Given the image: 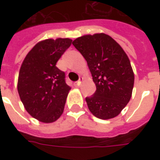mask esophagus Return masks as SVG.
I'll return each instance as SVG.
<instances>
[{"mask_svg":"<svg viewBox=\"0 0 160 160\" xmlns=\"http://www.w3.org/2000/svg\"><path fill=\"white\" fill-rule=\"evenodd\" d=\"M83 80V77H80V79H79V80H78L77 82L75 83V85L76 86V87H80V85H81V82H82Z\"/></svg>","mask_w":160,"mask_h":160,"instance_id":"obj_1","label":"esophagus"}]
</instances>
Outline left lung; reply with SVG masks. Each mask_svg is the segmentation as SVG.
Returning a JSON list of instances; mask_svg holds the SVG:
<instances>
[{"label": "left lung", "instance_id": "obj_1", "mask_svg": "<svg viewBox=\"0 0 160 160\" xmlns=\"http://www.w3.org/2000/svg\"><path fill=\"white\" fill-rule=\"evenodd\" d=\"M73 46L87 61L96 85L85 98L90 112L101 119L117 116L129 103L134 76L129 58L121 46L104 33L81 36Z\"/></svg>", "mask_w": 160, "mask_h": 160}]
</instances>
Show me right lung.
Here are the masks:
<instances>
[{
	"instance_id": "1",
	"label": "right lung",
	"mask_w": 160,
	"mask_h": 160,
	"mask_svg": "<svg viewBox=\"0 0 160 160\" xmlns=\"http://www.w3.org/2000/svg\"><path fill=\"white\" fill-rule=\"evenodd\" d=\"M69 38L45 40L31 49L19 72L18 90L26 111L35 119L51 123L60 118L70 87L56 62L71 45Z\"/></svg>"
}]
</instances>
